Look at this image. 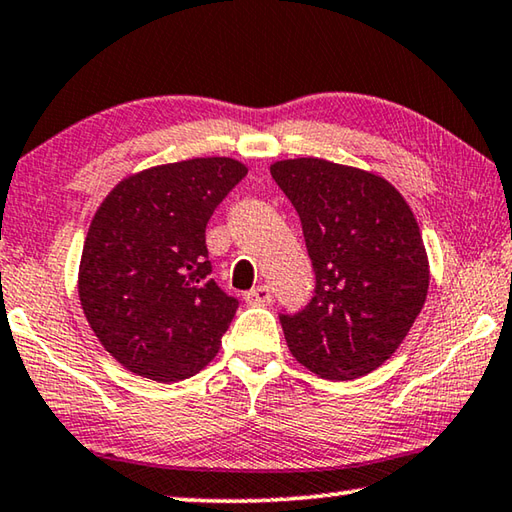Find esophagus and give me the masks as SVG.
<instances>
[{
    "label": "esophagus",
    "mask_w": 512,
    "mask_h": 512,
    "mask_svg": "<svg viewBox=\"0 0 512 512\" xmlns=\"http://www.w3.org/2000/svg\"><path fill=\"white\" fill-rule=\"evenodd\" d=\"M244 298H246L248 305H271L273 293H271V287H266V284H259V287L250 289Z\"/></svg>",
    "instance_id": "34e87169"
}]
</instances>
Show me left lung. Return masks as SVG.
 <instances>
[{"mask_svg": "<svg viewBox=\"0 0 512 512\" xmlns=\"http://www.w3.org/2000/svg\"><path fill=\"white\" fill-rule=\"evenodd\" d=\"M271 176L296 207L316 275L307 307L280 314L289 350L325 379L366 375L400 348L427 300L411 207L375 173L318 158L275 162Z\"/></svg>", "mask_w": 512, "mask_h": 512, "instance_id": "obj_1", "label": "left lung"}]
</instances>
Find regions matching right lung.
Masks as SVG:
<instances>
[{
  "mask_svg": "<svg viewBox=\"0 0 512 512\" xmlns=\"http://www.w3.org/2000/svg\"><path fill=\"white\" fill-rule=\"evenodd\" d=\"M246 167L194 158L126 178L94 214L79 296L103 348L135 375L173 384L221 348L239 300L212 280L205 228Z\"/></svg>",
  "mask_w": 512,
  "mask_h": 512,
  "instance_id": "1",
  "label": "right lung"
}]
</instances>
